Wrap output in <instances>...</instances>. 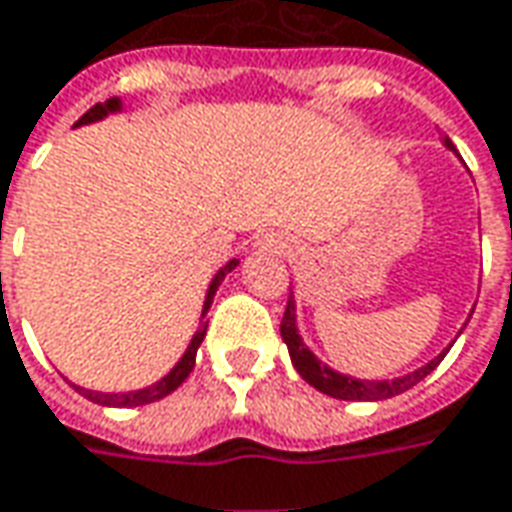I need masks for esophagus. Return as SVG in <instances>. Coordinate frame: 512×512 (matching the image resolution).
Returning <instances> with one entry per match:
<instances>
[{
    "instance_id": "1",
    "label": "esophagus",
    "mask_w": 512,
    "mask_h": 512,
    "mask_svg": "<svg viewBox=\"0 0 512 512\" xmlns=\"http://www.w3.org/2000/svg\"><path fill=\"white\" fill-rule=\"evenodd\" d=\"M257 252H271V255H291L294 252V241L285 238L280 232H266L260 241H257Z\"/></svg>"
}]
</instances>
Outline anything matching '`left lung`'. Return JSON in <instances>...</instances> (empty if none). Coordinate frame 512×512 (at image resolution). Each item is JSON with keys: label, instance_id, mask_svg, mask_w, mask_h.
I'll return each instance as SVG.
<instances>
[{"label": "left lung", "instance_id": "obj_1", "mask_svg": "<svg viewBox=\"0 0 512 512\" xmlns=\"http://www.w3.org/2000/svg\"><path fill=\"white\" fill-rule=\"evenodd\" d=\"M446 148L448 151H457V148L451 145V139H446ZM280 336H283V342L288 344V356H291L294 370H297L311 387L319 389V392H325L330 398H339V401H387V398H395V395H401L406 389L415 387L417 381H423V378L446 358L448 350H451V344H448L446 350H443L440 356L431 358L429 364H423V367H417V370L401 375V378H392V381H389V378L387 381H367V378H353V375L336 373V370L328 367L325 361H319V358L311 353V347L302 342L300 330H297V305H294V294L288 297V305H285L283 322H280Z\"/></svg>", "mask_w": 512, "mask_h": 512}]
</instances>
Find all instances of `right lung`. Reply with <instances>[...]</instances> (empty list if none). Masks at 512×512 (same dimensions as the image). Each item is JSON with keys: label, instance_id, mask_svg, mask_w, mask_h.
Instances as JSON below:
<instances>
[{"label": "right lung", "instance_id": "right-lung-1", "mask_svg": "<svg viewBox=\"0 0 512 512\" xmlns=\"http://www.w3.org/2000/svg\"><path fill=\"white\" fill-rule=\"evenodd\" d=\"M123 109V100L120 97H109L106 103H97L92 109L83 114L81 120L75 125H89V123H97V120H103V117H109V114H117V111ZM238 266V260H229L227 266H221L218 274L212 277L210 288H207V297H204V308H201V319H198V328L193 333V339L187 344V350L182 353V358L176 361V367L170 370L165 378H159L156 384L151 387H142V389H134V392H95V389H83L78 384H72V387L81 392L83 398H89L92 403H100V406H117V409H131V406H145V403H154L159 398H165L170 395L173 389H179L184 384V378L193 373V367H196V353L201 342H204V336H207V311H210L212 305V297H215V291H218V285L224 283V277H227L229 271Z\"/></svg>", "mask_w": 512, "mask_h": 512}]
</instances>
